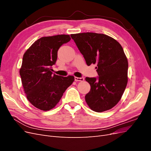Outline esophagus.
I'll return each mask as SVG.
<instances>
[{
    "label": "esophagus",
    "mask_w": 151,
    "mask_h": 151,
    "mask_svg": "<svg viewBox=\"0 0 151 151\" xmlns=\"http://www.w3.org/2000/svg\"><path fill=\"white\" fill-rule=\"evenodd\" d=\"M74 80L76 81H83L84 80V77H74Z\"/></svg>",
    "instance_id": "34e87169"
}]
</instances>
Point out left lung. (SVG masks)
Here are the masks:
<instances>
[{
    "label": "left lung",
    "mask_w": 151,
    "mask_h": 151,
    "mask_svg": "<svg viewBox=\"0 0 151 151\" xmlns=\"http://www.w3.org/2000/svg\"><path fill=\"white\" fill-rule=\"evenodd\" d=\"M88 65L96 64L98 77H86L91 90L85 99L96 112L111 109L119 102L128 82V60L121 45L104 34L70 35Z\"/></svg>",
    "instance_id": "1"
}]
</instances>
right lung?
I'll use <instances>...</instances> for the list:
<instances>
[{
	"mask_svg": "<svg viewBox=\"0 0 151 151\" xmlns=\"http://www.w3.org/2000/svg\"><path fill=\"white\" fill-rule=\"evenodd\" d=\"M70 39L68 35L42 37L24 54L19 70L22 84L28 101L41 110L48 111L55 106L74 81L72 76L62 77L52 72L59 48Z\"/></svg>",
	"mask_w": 151,
	"mask_h": 151,
	"instance_id": "obj_1",
	"label": "right lung"
}]
</instances>
